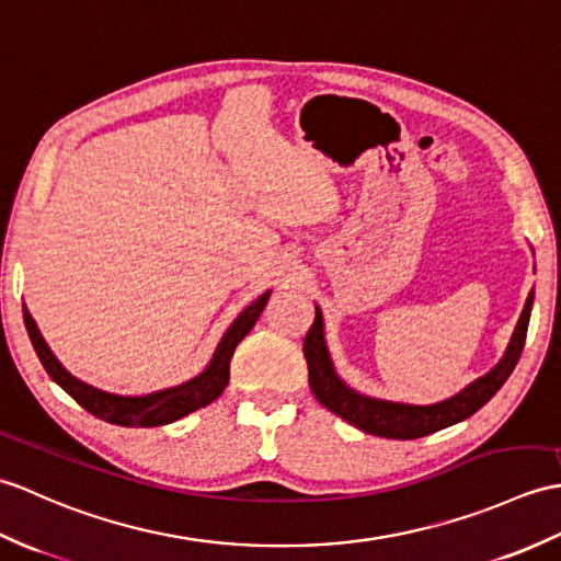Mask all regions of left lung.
I'll return each instance as SVG.
<instances>
[{"mask_svg":"<svg viewBox=\"0 0 561 561\" xmlns=\"http://www.w3.org/2000/svg\"><path fill=\"white\" fill-rule=\"evenodd\" d=\"M530 307H533V293L528 295L524 314L518 319L512 345H508L502 363L492 371H488L484 377H480L478 381L466 386L458 396L449 398V401H442L437 405H403V403L377 401V398L359 396L353 389H347V386L335 377L333 371L327 343H323L321 312L317 309L312 329L307 331L305 343H302L307 369H309V386H312V393L317 396V401L323 408H329L331 413L347 420L351 425H355L357 430H363L367 434H375V437H386V439L425 437V434L439 432L444 427L456 425L460 420L470 417L472 413H478V410L502 389L508 375L514 371L520 353H524Z\"/></svg>","mask_w":561,"mask_h":561,"instance_id":"8db88e82","label":"left lung"}]
</instances>
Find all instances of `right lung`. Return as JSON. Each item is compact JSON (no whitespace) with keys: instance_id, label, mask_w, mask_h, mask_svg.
<instances>
[{"instance_id":"right-lung-1","label":"right lung","mask_w":561,"mask_h":561,"mask_svg":"<svg viewBox=\"0 0 561 561\" xmlns=\"http://www.w3.org/2000/svg\"><path fill=\"white\" fill-rule=\"evenodd\" d=\"M268 295L271 293L261 295L256 302L249 305L244 312L234 319L232 327L226 331V335H222L214 359H210V365L202 371V375L182 386H175V389H165V391L136 396V398L105 393L101 389H93V386L79 381L77 377H71L69 371L57 363V357L43 341V335H41V331H37L35 321L28 314L26 307H23V321H26L31 343L35 347L37 357H41V363H43L47 375L53 377V381H57L61 389H65L81 408L89 410L91 415L110 422V425L158 427V425H168V422H175L184 415H190V413H194V410L204 408L208 403H214L216 398L222 393V389H226L228 379H230V359H232L234 347H238V343L244 339V335L252 331V327L261 314V309L266 307Z\"/></svg>"}]
</instances>
